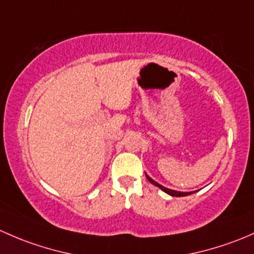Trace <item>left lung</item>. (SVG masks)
Segmentation results:
<instances>
[{
	"mask_svg": "<svg viewBox=\"0 0 254 254\" xmlns=\"http://www.w3.org/2000/svg\"><path fill=\"white\" fill-rule=\"evenodd\" d=\"M145 176H146V179H148V181L150 182V184H153L154 186H156V187H159L161 190H164V192L167 193V194L172 195V197H186V195H190V194H192V193H193V192H177V190H169V188L164 187V186L159 185L158 182H155V181H154V180H151L150 177H149L146 174H145Z\"/></svg>",
	"mask_w": 254,
	"mask_h": 254,
	"instance_id": "1",
	"label": "left lung"
}]
</instances>
